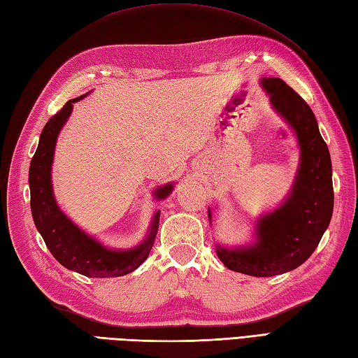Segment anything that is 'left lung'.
I'll use <instances>...</instances> for the list:
<instances>
[{
    "label": "left lung",
    "instance_id": "1",
    "mask_svg": "<svg viewBox=\"0 0 358 358\" xmlns=\"http://www.w3.org/2000/svg\"><path fill=\"white\" fill-rule=\"evenodd\" d=\"M261 87L297 138L301 157L294 182L276 209L256 218L252 243H217L215 248L229 270L270 278L297 268L317 248L332 217L334 189L328 146L308 103L279 78H262ZM207 215L212 222L210 207Z\"/></svg>",
    "mask_w": 358,
    "mask_h": 358
}]
</instances>
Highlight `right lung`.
<instances>
[{
  "instance_id": "obj_1",
  "label": "right lung",
  "mask_w": 358,
  "mask_h": 358,
  "mask_svg": "<svg viewBox=\"0 0 358 358\" xmlns=\"http://www.w3.org/2000/svg\"><path fill=\"white\" fill-rule=\"evenodd\" d=\"M85 96L66 102L62 110L47 122L41 132L39 145L29 169L31 217L50 253L65 268L84 274L87 278H117L134 271L148 259L159 230L160 210L154 212L145 239L138 245L124 250L103 245L101 241L88 235L61 210L59 204L56 203L52 185L55 148L57 136L73 111V103L79 102ZM172 189L173 182L159 186L154 190V198L157 201H162L171 195Z\"/></svg>"
}]
</instances>
